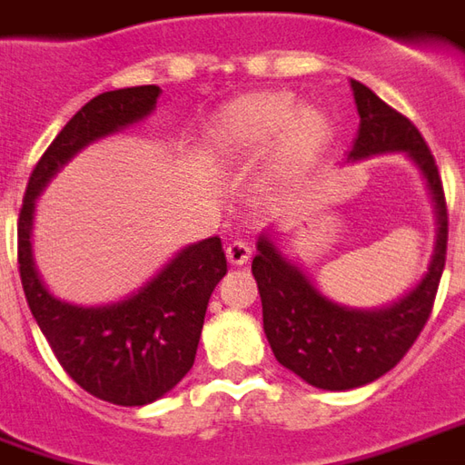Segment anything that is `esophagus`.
<instances>
[{
	"mask_svg": "<svg viewBox=\"0 0 465 465\" xmlns=\"http://www.w3.org/2000/svg\"><path fill=\"white\" fill-rule=\"evenodd\" d=\"M251 245L245 242V240H232L230 245H227V263L230 265H245L251 261Z\"/></svg>",
	"mask_w": 465,
	"mask_h": 465,
	"instance_id": "34e87169",
	"label": "esophagus"
}]
</instances>
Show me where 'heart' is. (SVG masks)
<instances>
[{
  "mask_svg": "<svg viewBox=\"0 0 465 465\" xmlns=\"http://www.w3.org/2000/svg\"><path fill=\"white\" fill-rule=\"evenodd\" d=\"M331 124L324 111L296 108L291 93H252L210 121L204 146L220 162H251L278 143V174H293L324 149Z\"/></svg>",
  "mask_w": 465,
  "mask_h": 465,
  "instance_id": "1",
  "label": "heart"
}]
</instances>
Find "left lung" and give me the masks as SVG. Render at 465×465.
Returning <instances> with one entry per match:
<instances>
[{"mask_svg": "<svg viewBox=\"0 0 465 465\" xmlns=\"http://www.w3.org/2000/svg\"><path fill=\"white\" fill-rule=\"evenodd\" d=\"M360 131L347 162L402 152L420 169L435 210V245L428 271L405 296L382 309H354L329 299L296 261H291L273 230L255 242L252 275L263 303V329L275 360L319 390L370 385L398 364L433 312L446 268L448 210L443 182L420 131L395 108L351 80Z\"/></svg>", "mask_w": 465, "mask_h": 465, "instance_id": "1", "label": "left lung"}]
</instances>
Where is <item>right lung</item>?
I'll return each instance as SVG.
<instances>
[{
    "label": "right lung",
    "mask_w": 465,
    "mask_h": 465,
    "mask_svg": "<svg viewBox=\"0 0 465 465\" xmlns=\"http://www.w3.org/2000/svg\"><path fill=\"white\" fill-rule=\"evenodd\" d=\"M159 93V85L121 88L83 105L32 169L17 223L19 278L47 344L85 392L124 408L164 398L192 370L207 303L227 273L223 242H192L126 299L80 306L45 286L32 255V220L50 179L93 141L152 116Z\"/></svg>",
    "instance_id": "right-lung-1"
}]
</instances>
